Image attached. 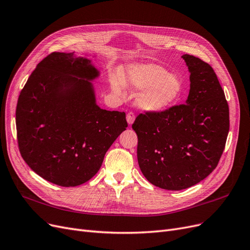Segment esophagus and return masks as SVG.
Returning a JSON list of instances; mask_svg holds the SVG:
<instances>
[{
	"mask_svg": "<svg viewBox=\"0 0 250 250\" xmlns=\"http://www.w3.org/2000/svg\"><path fill=\"white\" fill-rule=\"evenodd\" d=\"M126 119H127L128 124H129V125H132L133 122H134V120H135V115H134V113L129 112V113L127 114V116H126Z\"/></svg>",
	"mask_w": 250,
	"mask_h": 250,
	"instance_id": "1",
	"label": "esophagus"
}]
</instances>
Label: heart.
I'll return each mask as SVG.
<instances>
[{
    "mask_svg": "<svg viewBox=\"0 0 250 250\" xmlns=\"http://www.w3.org/2000/svg\"><path fill=\"white\" fill-rule=\"evenodd\" d=\"M125 82L135 91H143L138 96V105L146 112L159 113L172 106L184 91L182 78L169 74L157 63H137L124 68ZM113 90L120 93L124 82L120 78L111 80Z\"/></svg>",
    "mask_w": 250,
    "mask_h": 250,
    "instance_id": "obj_1",
    "label": "heart"
}]
</instances>
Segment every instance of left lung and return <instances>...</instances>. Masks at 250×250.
Segmentation results:
<instances>
[{
	"label": "left lung",
	"instance_id": "1",
	"mask_svg": "<svg viewBox=\"0 0 250 250\" xmlns=\"http://www.w3.org/2000/svg\"><path fill=\"white\" fill-rule=\"evenodd\" d=\"M182 57L191 74L186 104L141 114L132 124L143 174L170 191L192 187L214 170L229 128V105L213 68L193 55Z\"/></svg>",
	"mask_w": 250,
	"mask_h": 250
}]
</instances>
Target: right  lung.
Returning <instances> with one entry per match:
<instances>
[{
	"label": "right lung",
	"instance_id": "1",
	"mask_svg": "<svg viewBox=\"0 0 250 250\" xmlns=\"http://www.w3.org/2000/svg\"><path fill=\"white\" fill-rule=\"evenodd\" d=\"M99 71L75 52H53L29 76L16 106L17 142L33 171L62 187L80 186L101 168L128 126L124 112L96 104Z\"/></svg>",
	"mask_w": 250,
	"mask_h": 250
}]
</instances>
